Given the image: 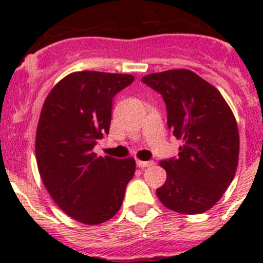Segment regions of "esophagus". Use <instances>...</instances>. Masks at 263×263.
<instances>
[{
  "instance_id": "1",
  "label": "esophagus",
  "mask_w": 263,
  "mask_h": 263,
  "mask_svg": "<svg viewBox=\"0 0 263 263\" xmlns=\"http://www.w3.org/2000/svg\"><path fill=\"white\" fill-rule=\"evenodd\" d=\"M154 164V162L153 160H147V162H143V160H137V166L139 167V168H146V167H150Z\"/></svg>"
}]
</instances>
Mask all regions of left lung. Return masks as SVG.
Returning a JSON list of instances; mask_svg holds the SVG:
<instances>
[{"label": "left lung", "mask_w": 263, "mask_h": 263, "mask_svg": "<svg viewBox=\"0 0 263 263\" xmlns=\"http://www.w3.org/2000/svg\"><path fill=\"white\" fill-rule=\"evenodd\" d=\"M142 83L162 95L167 126L184 142L178 158L160 160L167 179L157 190L158 197L178 213L205 212L236 174L240 152L236 118L221 93L190 69L150 73Z\"/></svg>", "instance_id": "left-lung-1"}]
</instances>
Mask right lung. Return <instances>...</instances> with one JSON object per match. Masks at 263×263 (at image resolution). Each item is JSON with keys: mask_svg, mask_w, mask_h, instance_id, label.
<instances>
[{"mask_svg": "<svg viewBox=\"0 0 263 263\" xmlns=\"http://www.w3.org/2000/svg\"><path fill=\"white\" fill-rule=\"evenodd\" d=\"M132 75L81 71L60 80L39 117L35 154L39 174L53 201L88 225L108 221L122 205L136 160L97 157V139L109 133L113 97Z\"/></svg>", "mask_w": 263, "mask_h": 263, "instance_id": "add662e5", "label": "right lung"}]
</instances>
